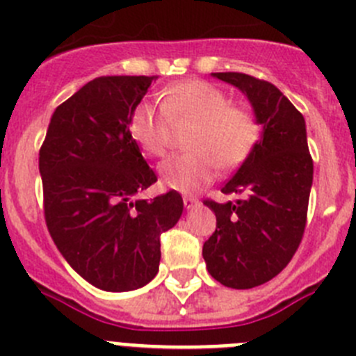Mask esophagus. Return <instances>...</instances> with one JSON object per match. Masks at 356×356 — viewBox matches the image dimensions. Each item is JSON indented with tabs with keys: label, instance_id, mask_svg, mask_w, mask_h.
<instances>
[{
	"label": "esophagus",
	"instance_id": "obj_1",
	"mask_svg": "<svg viewBox=\"0 0 356 356\" xmlns=\"http://www.w3.org/2000/svg\"><path fill=\"white\" fill-rule=\"evenodd\" d=\"M182 202H184V207L188 209V211L189 209H195L198 204H200V202H198L195 197H191V195H184V197H182Z\"/></svg>",
	"mask_w": 356,
	"mask_h": 356
}]
</instances>
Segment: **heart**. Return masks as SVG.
Returning a JSON list of instances; mask_svg holds the SVG:
<instances>
[{"mask_svg":"<svg viewBox=\"0 0 356 356\" xmlns=\"http://www.w3.org/2000/svg\"><path fill=\"white\" fill-rule=\"evenodd\" d=\"M161 108L142 102L133 111L129 131L147 156L165 154L172 124L193 122L184 154L159 165L161 184L175 191H197L212 181L218 167L230 170L249 158L260 138V126L251 112L230 105L227 92L204 81H186L165 89Z\"/></svg>","mask_w":356,"mask_h":356,"instance_id":"1","label":"heart"}]
</instances>
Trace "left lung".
<instances>
[{"mask_svg":"<svg viewBox=\"0 0 356 356\" xmlns=\"http://www.w3.org/2000/svg\"><path fill=\"white\" fill-rule=\"evenodd\" d=\"M212 77L244 92L261 126V138L221 189L225 195H245L244 200L205 202L216 214V232L202 254L216 281L249 290L275 277L300 244L313 159L304 115L274 84L237 72Z\"/></svg>","mask_w":356,"mask_h":356,"instance_id":"1","label":"left lung"}]
</instances>
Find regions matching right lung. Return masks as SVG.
Masks as SVG:
<instances>
[{"label": "right lung", "mask_w": 356, "mask_h": 356, "mask_svg": "<svg viewBox=\"0 0 356 356\" xmlns=\"http://www.w3.org/2000/svg\"><path fill=\"white\" fill-rule=\"evenodd\" d=\"M158 77H98L52 114L40 149L45 221L59 253L92 286L131 291L159 268V237L182 214L177 191L138 200L156 182L129 131Z\"/></svg>", "instance_id": "right-lung-1"}]
</instances>
